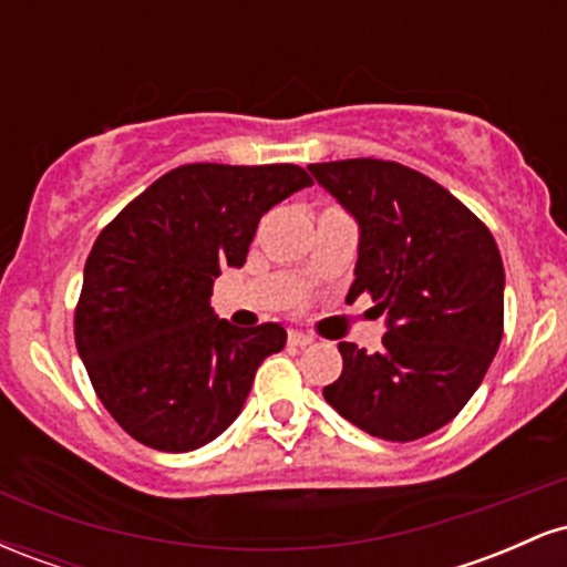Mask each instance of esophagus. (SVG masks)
Instances as JSON below:
<instances>
[{
	"label": "esophagus",
	"mask_w": 567,
	"mask_h": 567,
	"mask_svg": "<svg viewBox=\"0 0 567 567\" xmlns=\"http://www.w3.org/2000/svg\"><path fill=\"white\" fill-rule=\"evenodd\" d=\"M311 341H315V336L303 333V330H290V333H288L290 347H309Z\"/></svg>",
	"instance_id": "obj_1"
}]
</instances>
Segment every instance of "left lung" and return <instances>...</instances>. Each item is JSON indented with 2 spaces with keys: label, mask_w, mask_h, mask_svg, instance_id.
<instances>
[{
  "label": "left lung",
  "mask_w": 567,
  "mask_h": 567,
  "mask_svg": "<svg viewBox=\"0 0 567 567\" xmlns=\"http://www.w3.org/2000/svg\"><path fill=\"white\" fill-rule=\"evenodd\" d=\"M360 224L354 285L386 317L383 349L341 341L324 400L362 432L410 442L437 432L483 383L504 336V264L493 234L447 188L400 162L309 165Z\"/></svg>",
  "instance_id": "1"
}]
</instances>
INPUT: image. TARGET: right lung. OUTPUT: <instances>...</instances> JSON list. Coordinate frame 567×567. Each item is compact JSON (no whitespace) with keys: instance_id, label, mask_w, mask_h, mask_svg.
<instances>
[{"instance_id":"right-lung-1","label":"right lung","mask_w":567,"mask_h":567,"mask_svg":"<svg viewBox=\"0 0 567 567\" xmlns=\"http://www.w3.org/2000/svg\"><path fill=\"white\" fill-rule=\"evenodd\" d=\"M311 178L298 165H181L97 234L74 338L97 400L133 440L186 453L243 413L282 324L218 320L213 282L245 264L258 220Z\"/></svg>"}]
</instances>
